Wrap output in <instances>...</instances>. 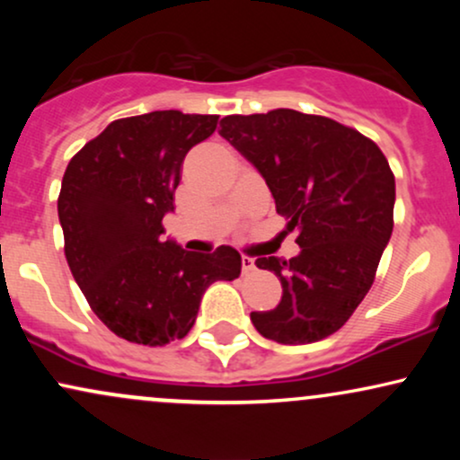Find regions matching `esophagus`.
<instances>
[{"instance_id": "esophagus-1", "label": "esophagus", "mask_w": 460, "mask_h": 460, "mask_svg": "<svg viewBox=\"0 0 460 460\" xmlns=\"http://www.w3.org/2000/svg\"><path fill=\"white\" fill-rule=\"evenodd\" d=\"M255 270V260L252 257H242V274H251Z\"/></svg>"}]
</instances>
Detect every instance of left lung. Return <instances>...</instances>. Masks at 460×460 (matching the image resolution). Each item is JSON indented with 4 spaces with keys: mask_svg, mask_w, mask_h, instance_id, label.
Instances as JSON below:
<instances>
[{
    "mask_svg": "<svg viewBox=\"0 0 460 460\" xmlns=\"http://www.w3.org/2000/svg\"><path fill=\"white\" fill-rule=\"evenodd\" d=\"M220 136L261 172L277 212L298 231L296 257H257V268L279 277L283 296L270 311H252V324L279 344L324 340L366 298L392 237L387 157L357 129L288 108L225 116Z\"/></svg>",
    "mask_w": 460,
    "mask_h": 460,
    "instance_id": "8db88e82",
    "label": "left lung"
}]
</instances>
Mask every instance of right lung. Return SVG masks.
I'll return each mask as SVG.
<instances>
[{
  "label": "right lung",
  "mask_w": 460,
  "mask_h": 460,
  "mask_svg": "<svg viewBox=\"0 0 460 460\" xmlns=\"http://www.w3.org/2000/svg\"><path fill=\"white\" fill-rule=\"evenodd\" d=\"M216 125V114L179 110L112 120L62 177L58 218L73 279L97 318L134 344L186 337L205 289L240 277L235 248L205 255L162 237L183 157Z\"/></svg>",
  "instance_id": "add662e5"
}]
</instances>
